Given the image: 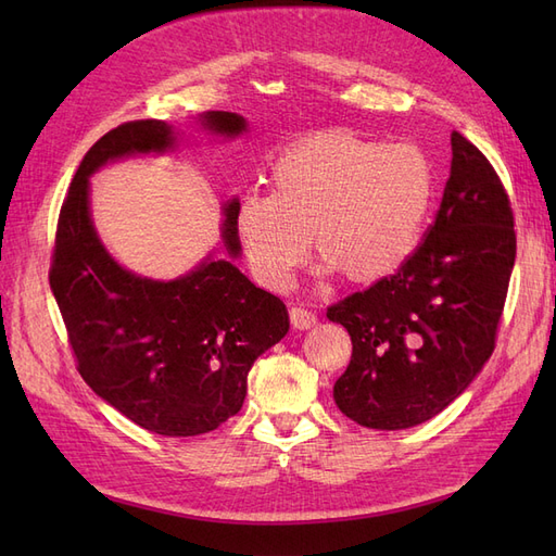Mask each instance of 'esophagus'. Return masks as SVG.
<instances>
[{
    "instance_id": "obj_1",
    "label": "esophagus",
    "mask_w": 556,
    "mask_h": 556,
    "mask_svg": "<svg viewBox=\"0 0 556 556\" xmlns=\"http://www.w3.org/2000/svg\"><path fill=\"white\" fill-rule=\"evenodd\" d=\"M290 323L294 329H311L317 323V315L311 313L308 308H301V306H292L290 308Z\"/></svg>"
}]
</instances>
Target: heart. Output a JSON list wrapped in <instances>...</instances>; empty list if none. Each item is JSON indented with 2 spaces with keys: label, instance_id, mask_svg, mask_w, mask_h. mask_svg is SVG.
<instances>
[{
  "label": "heart",
  "instance_id": "heart-1",
  "mask_svg": "<svg viewBox=\"0 0 556 556\" xmlns=\"http://www.w3.org/2000/svg\"><path fill=\"white\" fill-rule=\"evenodd\" d=\"M274 192L245 194L233 229L266 288H285L304 264L311 237L325 271L374 285L394 276L422 241L435 169L422 148L387 146L350 131L299 141L271 169Z\"/></svg>",
  "mask_w": 556,
  "mask_h": 556
}]
</instances>
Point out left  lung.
Returning <instances> with one entry per match:
<instances>
[{"label":"left lung","instance_id":"8db88e82","mask_svg":"<svg viewBox=\"0 0 556 556\" xmlns=\"http://www.w3.org/2000/svg\"><path fill=\"white\" fill-rule=\"evenodd\" d=\"M450 141L441 208L415 255L394 276L327 308L352 339L333 401L368 429L427 422L494 352L517 250L513 208L490 160L459 131Z\"/></svg>","mask_w":556,"mask_h":556}]
</instances>
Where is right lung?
Listing matches in <instances>:
<instances>
[{"instance_id": "1", "label": "right lung", "mask_w": 556, "mask_h": 556, "mask_svg": "<svg viewBox=\"0 0 556 556\" xmlns=\"http://www.w3.org/2000/svg\"><path fill=\"white\" fill-rule=\"evenodd\" d=\"M199 121L225 139L248 131L239 113L206 111ZM174 146L169 123L134 121L88 150L64 197L48 278L92 392L148 431L199 435L241 410L250 366L288 333L290 317L229 260L208 255L176 280H153L127 271L99 241L90 176L106 162ZM237 206L239 199L223 206L229 257L241 255Z\"/></svg>"}]
</instances>
